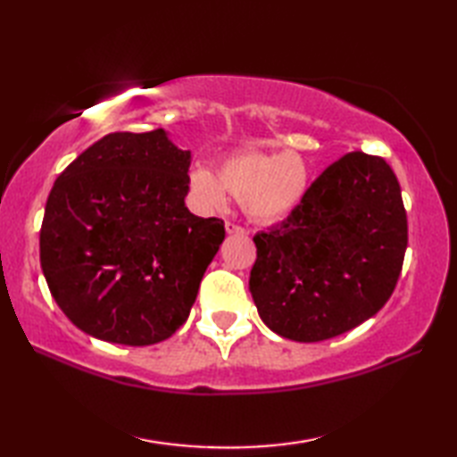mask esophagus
Returning <instances> with one entry per match:
<instances>
[{"instance_id":"esophagus-1","label":"esophagus","mask_w":457,"mask_h":457,"mask_svg":"<svg viewBox=\"0 0 457 457\" xmlns=\"http://www.w3.org/2000/svg\"><path fill=\"white\" fill-rule=\"evenodd\" d=\"M226 231H228V234H237V236H247L249 234V231L244 226H239V223H236V221H226Z\"/></svg>"}]
</instances>
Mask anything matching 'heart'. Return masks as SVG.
I'll list each match as a JSON object with an SVG mask.
<instances>
[{
	"label": "heart",
	"mask_w": 457,
	"mask_h": 457,
	"mask_svg": "<svg viewBox=\"0 0 457 457\" xmlns=\"http://www.w3.org/2000/svg\"><path fill=\"white\" fill-rule=\"evenodd\" d=\"M192 187L212 206H220L223 192H228L241 200L251 220L273 223L290 216L304 202L310 169L298 153L241 151L223 159L216 172H192Z\"/></svg>",
	"instance_id": "b5f03b06"
}]
</instances>
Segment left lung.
<instances>
[{"label":"left lung","instance_id":"8db88e82","mask_svg":"<svg viewBox=\"0 0 457 457\" xmlns=\"http://www.w3.org/2000/svg\"><path fill=\"white\" fill-rule=\"evenodd\" d=\"M253 241L249 290L261 320L304 344L345 334L375 316L399 280L409 244L399 180L385 159L347 153Z\"/></svg>","mask_w":457,"mask_h":457}]
</instances>
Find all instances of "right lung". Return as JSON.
Masks as SVG:
<instances>
[{
    "label": "right lung",
    "instance_id": "right-lung-1",
    "mask_svg": "<svg viewBox=\"0 0 457 457\" xmlns=\"http://www.w3.org/2000/svg\"><path fill=\"white\" fill-rule=\"evenodd\" d=\"M190 151L164 129L118 131L58 174L41 267L71 322L104 342L153 345L187 322L226 229L184 206Z\"/></svg>",
    "mask_w": 457,
    "mask_h": 457
}]
</instances>
